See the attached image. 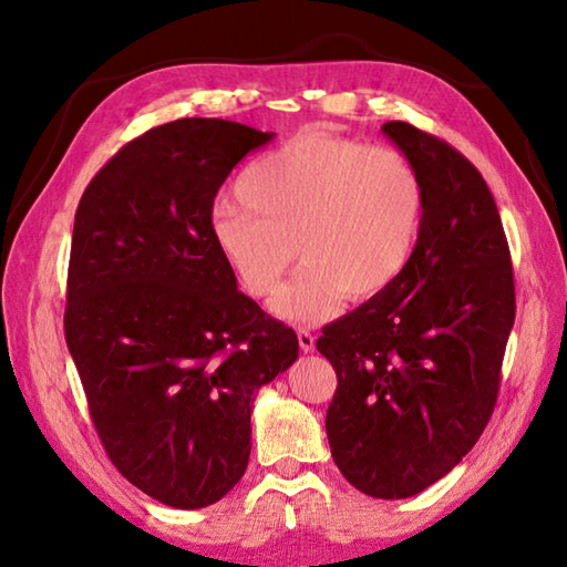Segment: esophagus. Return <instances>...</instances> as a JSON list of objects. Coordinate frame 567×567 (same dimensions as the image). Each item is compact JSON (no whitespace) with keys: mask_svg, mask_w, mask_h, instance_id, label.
Returning <instances> with one entry per match:
<instances>
[{"mask_svg":"<svg viewBox=\"0 0 567 567\" xmlns=\"http://www.w3.org/2000/svg\"><path fill=\"white\" fill-rule=\"evenodd\" d=\"M297 339H299V348H302L305 353H311V351H315V343H317V339H315V333H311L309 329H299V331H297Z\"/></svg>","mask_w":567,"mask_h":567,"instance_id":"esophagus-1","label":"esophagus"}]
</instances>
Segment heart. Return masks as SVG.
<instances>
[{
    "mask_svg": "<svg viewBox=\"0 0 567 567\" xmlns=\"http://www.w3.org/2000/svg\"><path fill=\"white\" fill-rule=\"evenodd\" d=\"M236 195L212 212L214 246L252 297L272 295L299 252L302 265L270 305L292 323H319L346 297L388 292L414 256L426 207L402 153L319 131L258 155Z\"/></svg>",
    "mask_w": 567,
    "mask_h": 567,
    "instance_id": "1",
    "label": "heart"
}]
</instances>
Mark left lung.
I'll list each match as a JSON object with an SVG mask.
<instances>
[{"instance_id": "1", "label": "left lung", "mask_w": 567, "mask_h": 567, "mask_svg": "<svg viewBox=\"0 0 567 567\" xmlns=\"http://www.w3.org/2000/svg\"><path fill=\"white\" fill-rule=\"evenodd\" d=\"M424 183L419 244L388 292L323 327L339 378L327 412L333 463L378 499L424 492L483 436L514 327V272L477 167L412 124L382 126Z\"/></svg>"}]
</instances>
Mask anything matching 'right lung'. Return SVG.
Listing matches in <instances>:
<instances>
[{"mask_svg": "<svg viewBox=\"0 0 567 567\" xmlns=\"http://www.w3.org/2000/svg\"><path fill=\"white\" fill-rule=\"evenodd\" d=\"M272 136L224 118L155 126L75 214L65 341L94 429L118 473L175 509L209 507L244 477L256 392L299 355L209 234L224 179Z\"/></svg>", "mask_w": 567, "mask_h": 567, "instance_id": "obj_1", "label": "right lung"}]
</instances>
